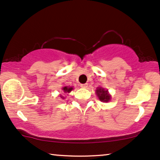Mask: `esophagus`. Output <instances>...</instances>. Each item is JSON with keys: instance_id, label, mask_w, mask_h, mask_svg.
<instances>
[{"instance_id": "34e87169", "label": "esophagus", "mask_w": 160, "mask_h": 160, "mask_svg": "<svg viewBox=\"0 0 160 160\" xmlns=\"http://www.w3.org/2000/svg\"><path fill=\"white\" fill-rule=\"evenodd\" d=\"M80 86H81L82 88H87V87H88V83L81 84V85H80Z\"/></svg>"}]
</instances>
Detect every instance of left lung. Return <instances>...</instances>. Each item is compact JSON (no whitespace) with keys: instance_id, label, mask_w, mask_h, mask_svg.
Returning <instances> with one entry per match:
<instances>
[{"instance_id":"1","label":"left lung","mask_w":160,"mask_h":160,"mask_svg":"<svg viewBox=\"0 0 160 160\" xmlns=\"http://www.w3.org/2000/svg\"><path fill=\"white\" fill-rule=\"evenodd\" d=\"M97 97H99L100 101L108 102L110 100V95L108 93V90H105V88H102V87H98L97 90H96Z\"/></svg>"}]
</instances>
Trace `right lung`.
Returning a JSON list of instances; mask_svg holds the SVG:
<instances>
[{"mask_svg":"<svg viewBox=\"0 0 160 160\" xmlns=\"http://www.w3.org/2000/svg\"><path fill=\"white\" fill-rule=\"evenodd\" d=\"M62 90L65 93H67L71 92V91L73 90V88H72V87H69V86H64L63 88H62ZM60 97H61V98H62V99H64V97H62V96H60Z\"/></svg>","mask_w":160,"mask_h":160,"instance_id":"obj_1","label":"right lung"}]
</instances>
